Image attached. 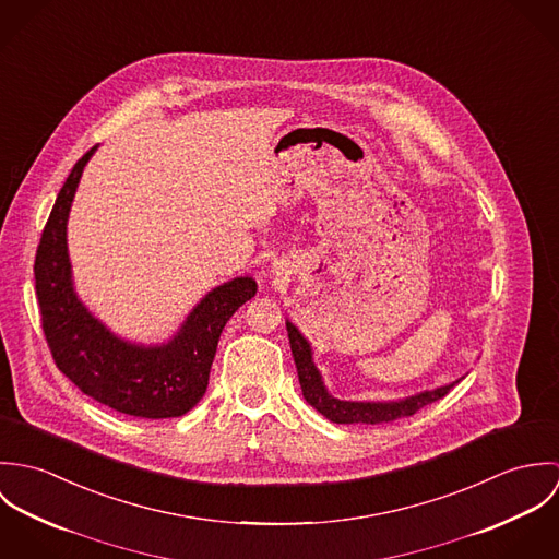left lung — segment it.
Masks as SVG:
<instances>
[{
    "label": "left lung",
    "mask_w": 559,
    "mask_h": 559,
    "mask_svg": "<svg viewBox=\"0 0 559 559\" xmlns=\"http://www.w3.org/2000/svg\"><path fill=\"white\" fill-rule=\"evenodd\" d=\"M286 329H288V340H290V350L295 357V366H297V374H299V383H301V392L304 399L308 400L319 413H322L326 419L335 421V424H388V421H396L400 417H408L413 413H417L419 408H424L430 402H437L443 399L456 383L430 390V392H421L408 399L396 400V402H353V400L333 399L320 377L314 361H312V346L310 342L299 333V329L286 320Z\"/></svg>",
    "instance_id": "obj_1"
}]
</instances>
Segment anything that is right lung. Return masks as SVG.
<instances>
[{"label": "right lung", "mask_w": 559, "mask_h": 559, "mask_svg": "<svg viewBox=\"0 0 559 559\" xmlns=\"http://www.w3.org/2000/svg\"><path fill=\"white\" fill-rule=\"evenodd\" d=\"M94 151L69 174L36 249L43 331L56 366L85 396L133 417H180L204 396L219 335L258 286L251 277H237L213 288L167 344L140 346L116 337L78 299L67 247L71 204Z\"/></svg>", "instance_id": "add662e5"}]
</instances>
